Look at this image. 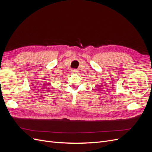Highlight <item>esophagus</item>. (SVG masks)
Returning a JSON list of instances; mask_svg holds the SVG:
<instances>
[{"label": "esophagus", "instance_id": "esophagus-1", "mask_svg": "<svg viewBox=\"0 0 152 152\" xmlns=\"http://www.w3.org/2000/svg\"><path fill=\"white\" fill-rule=\"evenodd\" d=\"M72 72H76V71H75V70H72Z\"/></svg>", "mask_w": 152, "mask_h": 152}]
</instances>
